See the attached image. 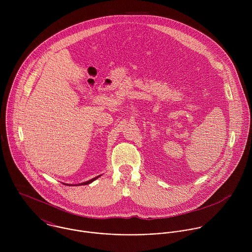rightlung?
<instances>
[{
  "mask_svg": "<svg viewBox=\"0 0 252 252\" xmlns=\"http://www.w3.org/2000/svg\"><path fill=\"white\" fill-rule=\"evenodd\" d=\"M99 177H101V176H98V177H96V178H94V179H92V180H88V181H86V182H82V183H79L78 185H86V184H89V183H91L92 181H94V180H97ZM65 185H69V184H65ZM75 185H77V184H75ZM71 186H72V184H71Z\"/></svg>",
  "mask_w": 252,
  "mask_h": 252,
  "instance_id": "obj_1",
  "label": "right lung"
}]
</instances>
